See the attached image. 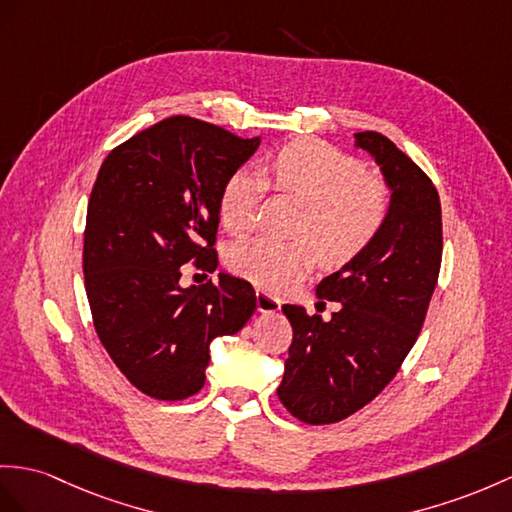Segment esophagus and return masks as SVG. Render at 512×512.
I'll return each instance as SVG.
<instances>
[{
	"mask_svg": "<svg viewBox=\"0 0 512 512\" xmlns=\"http://www.w3.org/2000/svg\"><path fill=\"white\" fill-rule=\"evenodd\" d=\"M280 306H282V302L278 297H273L265 289L256 286V308L260 310V313H276V310H280Z\"/></svg>",
	"mask_w": 512,
	"mask_h": 512,
	"instance_id": "esophagus-1",
	"label": "esophagus"
}]
</instances>
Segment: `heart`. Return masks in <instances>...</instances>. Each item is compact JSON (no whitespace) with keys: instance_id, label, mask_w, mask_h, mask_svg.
I'll list each match as a JSON object with an SVG mask.
<instances>
[{"instance_id":"obj_1","label":"heart","mask_w":512,"mask_h":512,"mask_svg":"<svg viewBox=\"0 0 512 512\" xmlns=\"http://www.w3.org/2000/svg\"><path fill=\"white\" fill-rule=\"evenodd\" d=\"M265 176L239 169L219 195L223 228L239 236L254 230L269 184L302 202L304 215L295 226V241L256 236L234 243L226 263L236 273L267 289H278L302 276L319 260L321 267L350 265L376 241L391 213V191L369 176L363 160L319 139H297L265 160Z\"/></svg>"}]
</instances>
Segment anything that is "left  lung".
Here are the masks:
<instances>
[{
  "label": "left lung",
  "mask_w": 512,
  "mask_h": 512,
  "mask_svg": "<svg viewBox=\"0 0 512 512\" xmlns=\"http://www.w3.org/2000/svg\"><path fill=\"white\" fill-rule=\"evenodd\" d=\"M391 186V213L363 254L317 284L339 302L330 321L284 304L293 341L278 397L310 423L343 421L378 397L413 350L441 271V199L432 180L380 132H356ZM326 304V302H323Z\"/></svg>",
  "instance_id": "obj_1"
}]
</instances>
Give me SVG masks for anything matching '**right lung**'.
I'll use <instances>...</instances> for the list:
<instances>
[{
	"instance_id": "obj_1",
	"label": "right lung",
	"mask_w": 512,
	"mask_h": 512,
	"mask_svg": "<svg viewBox=\"0 0 512 512\" xmlns=\"http://www.w3.org/2000/svg\"><path fill=\"white\" fill-rule=\"evenodd\" d=\"M258 145V136L176 115L117 145L99 167L84 228L86 297L112 363L154 400L195 395L210 343L254 315L249 282L219 273L217 284L182 289L180 267L217 269L219 195Z\"/></svg>"
}]
</instances>
